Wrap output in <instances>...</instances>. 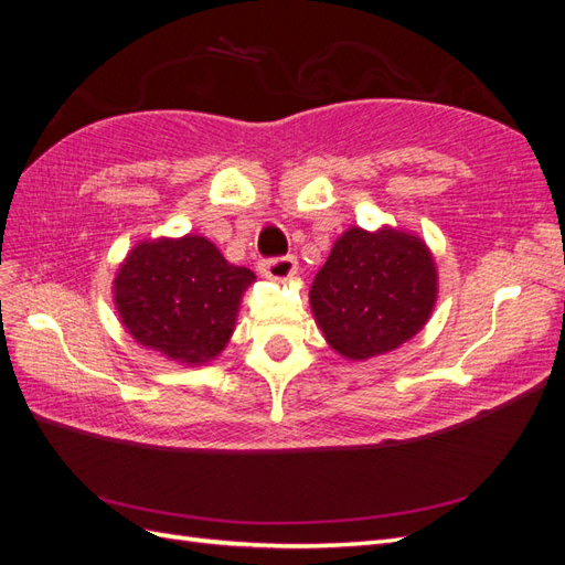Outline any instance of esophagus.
<instances>
[{
  "label": "esophagus",
  "mask_w": 565,
  "mask_h": 565,
  "mask_svg": "<svg viewBox=\"0 0 565 565\" xmlns=\"http://www.w3.org/2000/svg\"><path fill=\"white\" fill-rule=\"evenodd\" d=\"M297 259L295 256H280V259H270V262H264L259 266V273L266 278V280H276V282H285L289 278L297 276Z\"/></svg>",
  "instance_id": "esophagus-1"
}]
</instances>
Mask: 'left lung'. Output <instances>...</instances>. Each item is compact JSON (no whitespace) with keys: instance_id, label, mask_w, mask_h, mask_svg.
<instances>
[{"instance_id":"8db88e82","label":"left lung","mask_w":565,"mask_h":565,"mask_svg":"<svg viewBox=\"0 0 565 565\" xmlns=\"http://www.w3.org/2000/svg\"><path fill=\"white\" fill-rule=\"evenodd\" d=\"M436 299L434 252L417 233L386 224L341 233L309 292L324 341L347 361L405 344L429 322Z\"/></svg>"}]
</instances>
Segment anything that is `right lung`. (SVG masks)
I'll return each instance as SVG.
<instances>
[{"mask_svg":"<svg viewBox=\"0 0 565 565\" xmlns=\"http://www.w3.org/2000/svg\"><path fill=\"white\" fill-rule=\"evenodd\" d=\"M256 280L204 235L150 237L119 262L113 303L125 332L169 363L216 361L233 337L243 295Z\"/></svg>","mask_w":565,"mask_h":565,"instance_id":"obj_1","label":"right lung"}]
</instances>
